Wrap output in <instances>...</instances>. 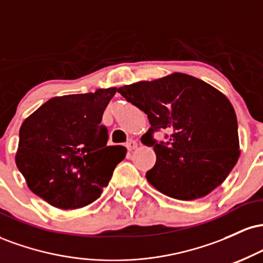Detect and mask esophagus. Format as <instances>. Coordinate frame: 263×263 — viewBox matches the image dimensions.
Listing matches in <instances>:
<instances>
[{
    "instance_id": "34e87169",
    "label": "esophagus",
    "mask_w": 263,
    "mask_h": 263,
    "mask_svg": "<svg viewBox=\"0 0 263 263\" xmlns=\"http://www.w3.org/2000/svg\"><path fill=\"white\" fill-rule=\"evenodd\" d=\"M126 147H127L128 151H134V149L137 148V142L132 141V140L128 141L127 143H126Z\"/></svg>"
}]
</instances>
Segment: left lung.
Wrapping results in <instances>:
<instances>
[{
  "label": "left lung",
  "mask_w": 263,
  "mask_h": 263,
  "mask_svg": "<svg viewBox=\"0 0 263 263\" xmlns=\"http://www.w3.org/2000/svg\"><path fill=\"white\" fill-rule=\"evenodd\" d=\"M117 92L148 117L151 127L141 141L156 152L146 178L157 190L194 200L224 182L240 157L236 114L224 93L182 73L125 85ZM162 128L171 132L165 144L153 138Z\"/></svg>",
  "instance_id": "obj_1"
}]
</instances>
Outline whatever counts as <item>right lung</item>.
<instances>
[{
  "mask_svg": "<svg viewBox=\"0 0 263 263\" xmlns=\"http://www.w3.org/2000/svg\"><path fill=\"white\" fill-rule=\"evenodd\" d=\"M116 90L53 98L23 121L16 164L35 195L65 210L100 198L126 156L125 147L107 146L101 125Z\"/></svg>",
  "mask_w": 263,
  "mask_h": 263,
  "instance_id": "add662e5",
  "label": "right lung"
}]
</instances>
